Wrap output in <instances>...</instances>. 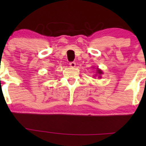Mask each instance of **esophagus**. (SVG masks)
Returning a JSON list of instances; mask_svg holds the SVG:
<instances>
[{"mask_svg":"<svg viewBox=\"0 0 146 146\" xmlns=\"http://www.w3.org/2000/svg\"><path fill=\"white\" fill-rule=\"evenodd\" d=\"M69 65H70V67L74 68L75 66H76V62H75V61H72V62H70V64H69Z\"/></svg>","mask_w":146,"mask_h":146,"instance_id":"34e87169","label":"esophagus"}]
</instances>
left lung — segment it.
<instances>
[{
	"label": "left lung",
	"instance_id": "8db88e82",
	"mask_svg": "<svg viewBox=\"0 0 146 146\" xmlns=\"http://www.w3.org/2000/svg\"><path fill=\"white\" fill-rule=\"evenodd\" d=\"M97 73H98L99 75H101L102 73V72L101 70H98V72H97Z\"/></svg>",
	"mask_w": 146,
	"mask_h": 146
}]
</instances>
